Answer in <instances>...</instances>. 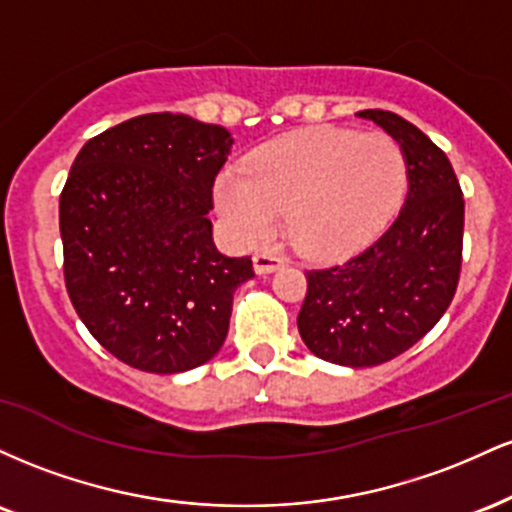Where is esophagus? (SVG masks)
<instances>
[{"label":"esophagus","mask_w":512,"mask_h":512,"mask_svg":"<svg viewBox=\"0 0 512 512\" xmlns=\"http://www.w3.org/2000/svg\"><path fill=\"white\" fill-rule=\"evenodd\" d=\"M252 264H255L257 274H272L276 269L284 267L286 260L279 255H272V252H257V255L252 257Z\"/></svg>","instance_id":"1"}]
</instances>
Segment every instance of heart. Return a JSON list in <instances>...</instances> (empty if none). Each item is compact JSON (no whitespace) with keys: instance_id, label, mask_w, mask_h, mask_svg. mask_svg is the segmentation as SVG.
Returning a JSON list of instances; mask_svg holds the SVG:
<instances>
[{"instance_id":"obj_1","label":"heart","mask_w":512,"mask_h":512,"mask_svg":"<svg viewBox=\"0 0 512 512\" xmlns=\"http://www.w3.org/2000/svg\"><path fill=\"white\" fill-rule=\"evenodd\" d=\"M407 190V158L383 132L305 127L226 168L216 209L240 243H262L286 211L289 236L315 260L361 250L392 219Z\"/></svg>"}]
</instances>
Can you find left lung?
Returning a JSON list of instances; mask_svg holds the SVG:
<instances>
[{"label":"left lung","instance_id":"1","mask_svg":"<svg viewBox=\"0 0 512 512\" xmlns=\"http://www.w3.org/2000/svg\"><path fill=\"white\" fill-rule=\"evenodd\" d=\"M407 158L397 219L349 262L305 272L298 332L317 358L349 368L392 361L433 330L462 267L464 199L448 156L390 110H361Z\"/></svg>","mask_w":512,"mask_h":512}]
</instances>
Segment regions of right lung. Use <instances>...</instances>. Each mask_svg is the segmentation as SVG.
<instances>
[{
	"mask_svg": "<svg viewBox=\"0 0 512 512\" xmlns=\"http://www.w3.org/2000/svg\"><path fill=\"white\" fill-rule=\"evenodd\" d=\"M221 125L151 113L88 139L60 197L64 284L88 332L146 373L219 354L233 293L255 276L211 238V187L231 154Z\"/></svg>",
	"mask_w": 512,
	"mask_h": 512,
	"instance_id": "add662e5",
	"label": "right lung"
}]
</instances>
